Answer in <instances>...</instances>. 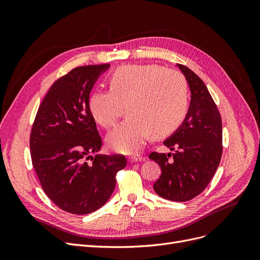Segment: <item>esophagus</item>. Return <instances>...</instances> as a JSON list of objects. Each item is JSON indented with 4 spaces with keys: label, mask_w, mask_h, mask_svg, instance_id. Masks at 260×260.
<instances>
[{
    "label": "esophagus",
    "mask_w": 260,
    "mask_h": 260,
    "mask_svg": "<svg viewBox=\"0 0 260 260\" xmlns=\"http://www.w3.org/2000/svg\"><path fill=\"white\" fill-rule=\"evenodd\" d=\"M142 159H143L142 156H140V155H133V156H130V157H129L128 161H129V162H137V161H141Z\"/></svg>",
    "instance_id": "34e87169"
}]
</instances>
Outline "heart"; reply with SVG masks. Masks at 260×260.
I'll return each instance as SVG.
<instances>
[{
	"instance_id": "1",
	"label": "heart",
	"mask_w": 260,
	"mask_h": 260,
	"mask_svg": "<svg viewBox=\"0 0 260 260\" xmlns=\"http://www.w3.org/2000/svg\"><path fill=\"white\" fill-rule=\"evenodd\" d=\"M107 82L109 91L91 94L89 109L101 127L111 129L125 107L127 119L107 137L108 145L118 153L140 151L152 133L169 135L184 119L187 83L175 69L152 64L122 65L108 75Z\"/></svg>"
}]
</instances>
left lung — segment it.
<instances>
[{
	"mask_svg": "<svg viewBox=\"0 0 260 260\" xmlns=\"http://www.w3.org/2000/svg\"><path fill=\"white\" fill-rule=\"evenodd\" d=\"M190 85L191 104L177 131L164 144L174 154H149L161 175L154 191L174 202L196 198L209 184L222 155V122L205 83L186 66L178 64Z\"/></svg>",
	"mask_w": 260,
	"mask_h": 260,
	"instance_id": "left-lung-1",
	"label": "left lung"
}]
</instances>
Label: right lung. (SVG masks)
Segmentation results:
<instances>
[{"mask_svg":"<svg viewBox=\"0 0 260 260\" xmlns=\"http://www.w3.org/2000/svg\"><path fill=\"white\" fill-rule=\"evenodd\" d=\"M108 64L76 67L55 81L39 106L30 133L32 166L48 198L74 215L98 210L109 200L123 155H95L102 139L89 95Z\"/></svg>","mask_w":260,"mask_h":260,"instance_id":"right-lung-1","label":"right lung"}]
</instances>
